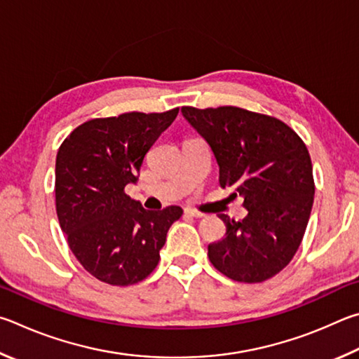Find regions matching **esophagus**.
I'll return each instance as SVG.
<instances>
[{
  "instance_id": "1",
  "label": "esophagus",
  "mask_w": 359,
  "mask_h": 359,
  "mask_svg": "<svg viewBox=\"0 0 359 359\" xmlns=\"http://www.w3.org/2000/svg\"><path fill=\"white\" fill-rule=\"evenodd\" d=\"M184 215H186V216H189V217H194V219H202V217H203L202 212L194 211V210H189V208H186V210H184Z\"/></svg>"
}]
</instances>
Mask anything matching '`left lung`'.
<instances>
[{"label": "left lung", "mask_w": 359, "mask_h": 359, "mask_svg": "<svg viewBox=\"0 0 359 359\" xmlns=\"http://www.w3.org/2000/svg\"><path fill=\"white\" fill-rule=\"evenodd\" d=\"M181 113L210 144L219 184L244 198L240 222L219 215L227 231L208 246V257L227 278L257 284L282 271L303 240L313 203L309 151L280 119L238 107Z\"/></svg>", "instance_id": "obj_1"}]
</instances>
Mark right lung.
Wrapping results in <instances>:
<instances>
[{
    "instance_id": "obj_1",
    "label": "right lung",
    "mask_w": 359,
    "mask_h": 359,
    "mask_svg": "<svg viewBox=\"0 0 359 359\" xmlns=\"http://www.w3.org/2000/svg\"><path fill=\"white\" fill-rule=\"evenodd\" d=\"M180 109L130 111L86 121L56 154L60 227L81 266L110 285H132L153 273L180 206L144 210L124 187L135 183L144 156Z\"/></svg>"
}]
</instances>
